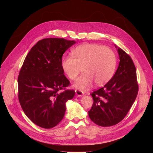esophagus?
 Here are the masks:
<instances>
[{
    "instance_id": "1",
    "label": "esophagus",
    "mask_w": 153,
    "mask_h": 153,
    "mask_svg": "<svg viewBox=\"0 0 153 153\" xmlns=\"http://www.w3.org/2000/svg\"><path fill=\"white\" fill-rule=\"evenodd\" d=\"M75 92L77 97H82L84 94V92L82 91H80V90H75Z\"/></svg>"
}]
</instances>
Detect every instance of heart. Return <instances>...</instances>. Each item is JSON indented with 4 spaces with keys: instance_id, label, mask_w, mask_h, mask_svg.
<instances>
[{
    "instance_id": "heart-1",
    "label": "heart",
    "mask_w": 153,
    "mask_h": 153,
    "mask_svg": "<svg viewBox=\"0 0 153 153\" xmlns=\"http://www.w3.org/2000/svg\"><path fill=\"white\" fill-rule=\"evenodd\" d=\"M72 55L62 58L61 68L71 80L76 79L82 69L83 74L73 84L76 89H86L93 82L96 85H102L108 82L115 73L117 58L110 48L85 43L74 48Z\"/></svg>"
}]
</instances>
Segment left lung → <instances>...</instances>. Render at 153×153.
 <instances>
[{"mask_svg": "<svg viewBox=\"0 0 153 153\" xmlns=\"http://www.w3.org/2000/svg\"><path fill=\"white\" fill-rule=\"evenodd\" d=\"M120 62L110 81L91 95L94 100L89 116L101 126L115 125L125 117L138 92L134 64L130 56L117 47Z\"/></svg>", "mask_w": 153, "mask_h": 153, "instance_id": "8db88e82", "label": "left lung"}]
</instances>
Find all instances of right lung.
Returning <instances> with one entry per match:
<instances>
[{"label": "right lung", "instance_id": "right-lung-1", "mask_svg": "<svg viewBox=\"0 0 153 153\" xmlns=\"http://www.w3.org/2000/svg\"><path fill=\"white\" fill-rule=\"evenodd\" d=\"M76 43L64 38H45L27 55L18 77L19 100L27 117L36 125L49 129L57 125L66 111V102L74 90L61 68L62 55Z\"/></svg>", "mask_w": 153, "mask_h": 153}]
</instances>
